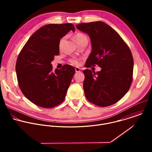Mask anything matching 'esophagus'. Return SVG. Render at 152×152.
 Listing matches in <instances>:
<instances>
[{"label":"esophagus","instance_id":"34e87169","mask_svg":"<svg viewBox=\"0 0 152 152\" xmlns=\"http://www.w3.org/2000/svg\"><path fill=\"white\" fill-rule=\"evenodd\" d=\"M75 71H76V72H80L82 71V69L80 68H79V67H76L75 68Z\"/></svg>","mask_w":152,"mask_h":152}]
</instances>
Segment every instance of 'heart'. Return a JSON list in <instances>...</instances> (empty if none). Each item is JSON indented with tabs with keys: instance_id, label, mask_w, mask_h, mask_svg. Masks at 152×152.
Instances as JSON below:
<instances>
[{
	"instance_id": "b5f03b06",
	"label": "heart",
	"mask_w": 152,
	"mask_h": 152,
	"mask_svg": "<svg viewBox=\"0 0 152 152\" xmlns=\"http://www.w3.org/2000/svg\"><path fill=\"white\" fill-rule=\"evenodd\" d=\"M74 37H75V39L77 43H78L79 42H80L82 40H84V39H88V38H87V37H86V35H85L84 34L80 33V32H78L76 34H75ZM65 39H66V38H65V37H63L60 39L59 43V47L60 49L62 48V46L64 44V42L65 41ZM71 62H72V64H73L75 65H79L80 64V61L78 59H72Z\"/></svg>"
}]
</instances>
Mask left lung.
<instances>
[{"mask_svg": "<svg viewBox=\"0 0 152 152\" xmlns=\"http://www.w3.org/2000/svg\"><path fill=\"white\" fill-rule=\"evenodd\" d=\"M88 34L92 51L85 66L97 65L102 69L95 73L83 70V90L86 98L102 107L119 101L129 91L132 82L134 59L131 50L120 35L103 21L76 25Z\"/></svg>", "mask_w": 152, "mask_h": 152, "instance_id": "8db88e82", "label": "left lung"}]
</instances>
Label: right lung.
<instances>
[{
  "instance_id": "obj_1",
  "label": "right lung",
  "mask_w": 152,
  "mask_h": 152,
  "mask_svg": "<svg viewBox=\"0 0 152 152\" xmlns=\"http://www.w3.org/2000/svg\"><path fill=\"white\" fill-rule=\"evenodd\" d=\"M72 30V23L49 24L34 32L20 52L15 66L19 87L33 103L50 108L62 103L75 73L66 64L52 70L51 62L59 53L60 39Z\"/></svg>"
}]
</instances>
